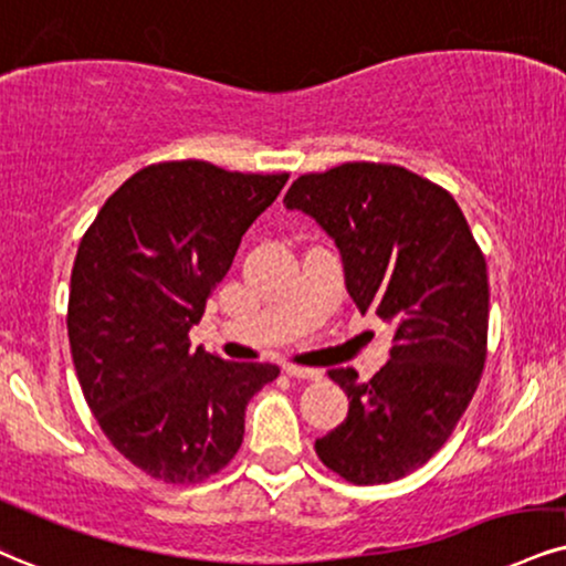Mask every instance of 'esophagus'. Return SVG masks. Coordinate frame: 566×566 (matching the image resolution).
<instances>
[{"label":"esophagus","instance_id":"34e87169","mask_svg":"<svg viewBox=\"0 0 566 566\" xmlns=\"http://www.w3.org/2000/svg\"><path fill=\"white\" fill-rule=\"evenodd\" d=\"M283 373L291 375V378H298V380H319L323 378V373L315 367H298V365H283Z\"/></svg>","mask_w":566,"mask_h":566}]
</instances>
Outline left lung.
Returning a JSON list of instances; mask_svg holds the SVG:
<instances>
[{"instance_id": "obj_1", "label": "left lung", "mask_w": 566, "mask_h": 566, "mask_svg": "<svg viewBox=\"0 0 566 566\" xmlns=\"http://www.w3.org/2000/svg\"><path fill=\"white\" fill-rule=\"evenodd\" d=\"M283 205L336 241L361 315L394 327L390 359L369 380L354 367L327 369L348 415L317 438V457L348 483L399 480L441 449L478 390L488 346L483 251L451 193L399 165L310 172Z\"/></svg>"}]
</instances>
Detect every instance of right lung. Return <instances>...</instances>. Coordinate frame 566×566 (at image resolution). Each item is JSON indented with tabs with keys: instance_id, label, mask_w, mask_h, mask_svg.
<instances>
[{
	"instance_id": "obj_1",
	"label": "right lung",
	"mask_w": 566,
	"mask_h": 566,
	"mask_svg": "<svg viewBox=\"0 0 566 566\" xmlns=\"http://www.w3.org/2000/svg\"><path fill=\"white\" fill-rule=\"evenodd\" d=\"M285 180L199 159L149 165L83 235L67 302L75 375L104 436L146 475L220 472L241 449L251 396L281 373L191 348L188 331Z\"/></svg>"
}]
</instances>
